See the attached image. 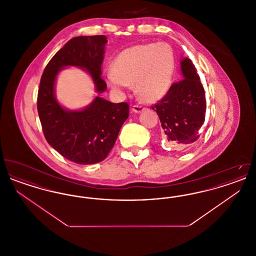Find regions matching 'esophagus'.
Returning a JSON list of instances; mask_svg holds the SVG:
<instances>
[{
  "instance_id": "obj_1",
  "label": "esophagus",
  "mask_w": 256,
  "mask_h": 256,
  "mask_svg": "<svg viewBox=\"0 0 256 256\" xmlns=\"http://www.w3.org/2000/svg\"><path fill=\"white\" fill-rule=\"evenodd\" d=\"M132 111L135 112V113H140V112H142V111H144V110H146L144 106H138V104H135L132 106Z\"/></svg>"
}]
</instances>
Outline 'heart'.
Masks as SVG:
<instances>
[{"label": "heart", "instance_id": "obj_1", "mask_svg": "<svg viewBox=\"0 0 256 256\" xmlns=\"http://www.w3.org/2000/svg\"><path fill=\"white\" fill-rule=\"evenodd\" d=\"M174 64V52L168 44H138L117 56L106 78L110 87L119 93L135 84L138 97L152 102L169 91Z\"/></svg>", "mask_w": 256, "mask_h": 256}]
</instances>
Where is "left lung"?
I'll list each match as a JSON object with an SVG mask.
<instances>
[{
	"label": "left lung",
	"instance_id": "obj_1",
	"mask_svg": "<svg viewBox=\"0 0 256 256\" xmlns=\"http://www.w3.org/2000/svg\"><path fill=\"white\" fill-rule=\"evenodd\" d=\"M180 69L182 80L172 84L167 94L152 108L158 115L166 139L183 148L200 137L206 120V100L192 60L182 58Z\"/></svg>",
	"mask_w": 256,
	"mask_h": 256
}]
</instances>
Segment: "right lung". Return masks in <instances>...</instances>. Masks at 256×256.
I'll return each mask as SVG.
<instances>
[{
  "label": "right lung",
  "mask_w": 256,
  "mask_h": 256,
  "mask_svg": "<svg viewBox=\"0 0 256 256\" xmlns=\"http://www.w3.org/2000/svg\"><path fill=\"white\" fill-rule=\"evenodd\" d=\"M106 43V36L74 37L52 58L40 80L37 110L44 136L62 156L78 164L106 159L128 118L130 106L97 96L84 110H65L56 98V80L64 67H80L91 76L96 92H104L106 84L100 74Z\"/></svg>",
  "instance_id": "add662e5"
}]
</instances>
